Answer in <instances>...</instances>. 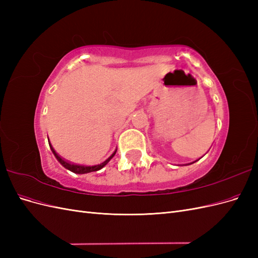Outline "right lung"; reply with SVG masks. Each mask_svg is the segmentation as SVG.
<instances>
[{
  "label": "right lung",
  "instance_id": "1",
  "mask_svg": "<svg viewBox=\"0 0 258 258\" xmlns=\"http://www.w3.org/2000/svg\"><path fill=\"white\" fill-rule=\"evenodd\" d=\"M48 143H49V146H50V150H51V152H52V154L54 155V157L57 158V160L61 163L62 166H63L66 169H68V170H70V171H72V172H74V173H76V174H84V173H89V172H93V171H98V170H100V169H102L106 163L110 161L113 157H114V155L116 154V151L110 156V157H108L105 161H103L102 163H100V165H97V166H80V165H74V163H71V162H69V161H67V160H64L63 158H61L60 156L56 153V151L53 150V147L51 146V144H50V142L48 141Z\"/></svg>",
  "mask_w": 258,
  "mask_h": 258
}]
</instances>
